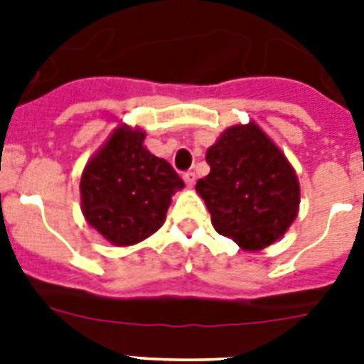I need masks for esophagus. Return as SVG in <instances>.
Listing matches in <instances>:
<instances>
[{"label": "esophagus", "mask_w": 364, "mask_h": 364, "mask_svg": "<svg viewBox=\"0 0 364 364\" xmlns=\"http://www.w3.org/2000/svg\"><path fill=\"white\" fill-rule=\"evenodd\" d=\"M183 181L187 185L188 188L194 187V183H196V176H194V171H187V173H183Z\"/></svg>", "instance_id": "obj_1"}]
</instances>
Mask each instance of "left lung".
<instances>
[{
    "mask_svg": "<svg viewBox=\"0 0 364 364\" xmlns=\"http://www.w3.org/2000/svg\"><path fill=\"white\" fill-rule=\"evenodd\" d=\"M210 173L196 193L217 232L243 251L276 243L299 215L296 171L257 122L228 126L205 153Z\"/></svg>",
    "mask_w": 364,
    "mask_h": 364,
    "instance_id": "8db88e82",
    "label": "left lung"
}]
</instances>
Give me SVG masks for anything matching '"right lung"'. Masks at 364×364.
I'll return each instance as SVG.
<instances>
[{
  "instance_id": "1",
  "label": "right lung",
  "mask_w": 364,
  "mask_h": 364,
  "mask_svg": "<svg viewBox=\"0 0 364 364\" xmlns=\"http://www.w3.org/2000/svg\"><path fill=\"white\" fill-rule=\"evenodd\" d=\"M143 141L145 130L119 124L81 176L85 221L117 247H130L156 232L171 196L185 187L170 162L154 156Z\"/></svg>"
}]
</instances>
